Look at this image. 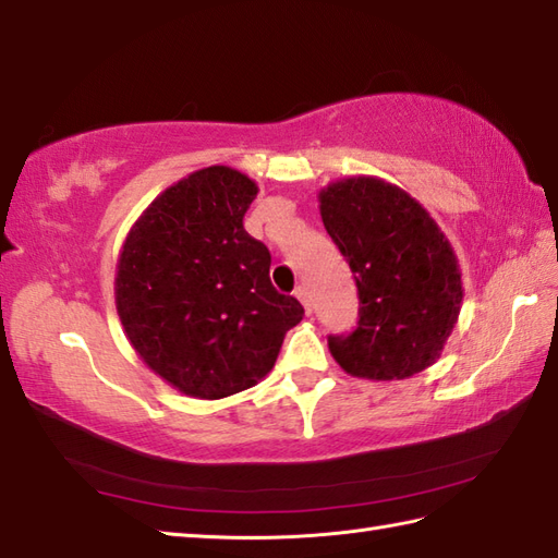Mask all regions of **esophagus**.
<instances>
[{
	"mask_svg": "<svg viewBox=\"0 0 558 558\" xmlns=\"http://www.w3.org/2000/svg\"><path fill=\"white\" fill-rule=\"evenodd\" d=\"M295 299H299L301 303H303V308H305V313L311 315V311H313V301H311V293H308V289H303V287H299V291H295Z\"/></svg>",
	"mask_w": 558,
	"mask_h": 558,
	"instance_id": "esophagus-1",
	"label": "esophagus"
}]
</instances>
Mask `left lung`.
<instances>
[{
	"mask_svg": "<svg viewBox=\"0 0 558 558\" xmlns=\"http://www.w3.org/2000/svg\"><path fill=\"white\" fill-rule=\"evenodd\" d=\"M317 202L359 289V327L329 337V354L366 380H404L434 366L464 293L458 255L434 216L375 175L339 178Z\"/></svg>",
	"mask_w": 558,
	"mask_h": 558,
	"instance_id": "1",
	"label": "left lung"
}]
</instances>
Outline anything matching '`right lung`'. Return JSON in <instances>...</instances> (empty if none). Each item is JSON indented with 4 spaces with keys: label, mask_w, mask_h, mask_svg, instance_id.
I'll return each instance as SVG.
<instances>
[{
    "label": "right lung",
    "mask_w": 558,
    "mask_h": 558,
    "mask_svg": "<svg viewBox=\"0 0 558 558\" xmlns=\"http://www.w3.org/2000/svg\"><path fill=\"white\" fill-rule=\"evenodd\" d=\"M257 192L241 170L199 168L142 211L120 250L124 337L158 378L197 400L257 385L303 320V305L271 287L269 250L243 229Z\"/></svg>",
    "instance_id": "add662e5"
}]
</instances>
